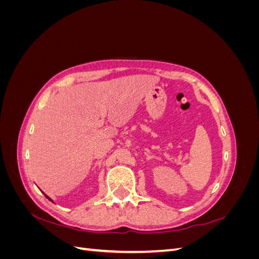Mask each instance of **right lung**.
Returning a JSON list of instances; mask_svg holds the SVG:
<instances>
[{"mask_svg": "<svg viewBox=\"0 0 259 259\" xmlns=\"http://www.w3.org/2000/svg\"><path fill=\"white\" fill-rule=\"evenodd\" d=\"M43 193H44V192H43ZM44 194H45V193H44ZM45 197H46V198H48V199H49V200H50V201H52V202H53V203H54V201H53V200H52V199H51V198H50V197H49V195H46V194H45Z\"/></svg>", "mask_w": 259, "mask_h": 259, "instance_id": "add662e5", "label": "right lung"}]
</instances>
